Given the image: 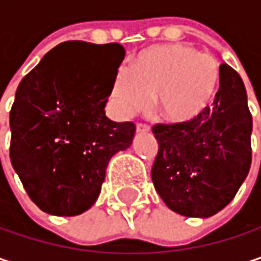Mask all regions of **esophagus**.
Returning <instances> with one entry per match:
<instances>
[{
  "mask_svg": "<svg viewBox=\"0 0 261 261\" xmlns=\"http://www.w3.org/2000/svg\"><path fill=\"white\" fill-rule=\"evenodd\" d=\"M136 130H137V133H148L151 128H149V125H148V124L139 122V124L136 125Z\"/></svg>",
  "mask_w": 261,
  "mask_h": 261,
  "instance_id": "34e87169",
  "label": "esophagus"
}]
</instances>
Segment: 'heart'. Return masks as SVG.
Segmentation results:
<instances>
[{
  "label": "heart",
  "instance_id": "heart-1",
  "mask_svg": "<svg viewBox=\"0 0 261 261\" xmlns=\"http://www.w3.org/2000/svg\"><path fill=\"white\" fill-rule=\"evenodd\" d=\"M218 83L220 65L214 57L187 44H166L140 52L133 70L121 68L112 97L124 115L148 109L156 97L164 119L188 122L212 103Z\"/></svg>",
  "mask_w": 261,
  "mask_h": 261
}]
</instances>
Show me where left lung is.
<instances>
[{
	"instance_id": "8db88e82",
	"label": "left lung",
	"mask_w": 261,
	"mask_h": 261,
	"mask_svg": "<svg viewBox=\"0 0 261 261\" xmlns=\"http://www.w3.org/2000/svg\"><path fill=\"white\" fill-rule=\"evenodd\" d=\"M251 131L244 82L230 65L221 64L212 107L188 122L152 127L158 154L151 176L169 209L194 218L224 209L248 175Z\"/></svg>"
}]
</instances>
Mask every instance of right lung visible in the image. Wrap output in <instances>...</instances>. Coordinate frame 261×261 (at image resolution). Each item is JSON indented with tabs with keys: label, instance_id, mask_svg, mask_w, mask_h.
<instances>
[{
	"label": "right lung",
	"instance_id": "obj_1",
	"mask_svg": "<svg viewBox=\"0 0 261 261\" xmlns=\"http://www.w3.org/2000/svg\"><path fill=\"white\" fill-rule=\"evenodd\" d=\"M124 57L119 43H61L19 83L10 160L43 212L74 217L88 211L110 158L131 145L136 125L105 113Z\"/></svg>",
	"mask_w": 261,
	"mask_h": 261
}]
</instances>
